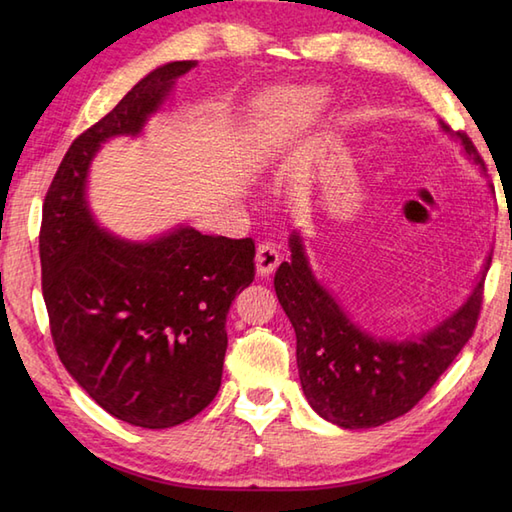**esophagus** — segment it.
<instances>
[{"label": "esophagus", "instance_id": "esophagus-1", "mask_svg": "<svg viewBox=\"0 0 512 512\" xmlns=\"http://www.w3.org/2000/svg\"><path fill=\"white\" fill-rule=\"evenodd\" d=\"M279 248L273 242H262L257 246V255H255V266H257V275L259 277H268L279 264Z\"/></svg>", "mask_w": 512, "mask_h": 512}]
</instances>
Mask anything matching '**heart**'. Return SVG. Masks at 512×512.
Instances as JSON below:
<instances>
[{
  "label": "heart",
  "instance_id": "b5f03b06",
  "mask_svg": "<svg viewBox=\"0 0 512 512\" xmlns=\"http://www.w3.org/2000/svg\"><path fill=\"white\" fill-rule=\"evenodd\" d=\"M321 99L317 94L312 92H297V94H290L288 96V107H290V114L295 116H308L312 107H319Z\"/></svg>",
  "mask_w": 512,
  "mask_h": 512
}]
</instances>
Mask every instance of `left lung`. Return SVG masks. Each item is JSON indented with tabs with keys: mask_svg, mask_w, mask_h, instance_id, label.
<instances>
[{
	"mask_svg": "<svg viewBox=\"0 0 512 512\" xmlns=\"http://www.w3.org/2000/svg\"><path fill=\"white\" fill-rule=\"evenodd\" d=\"M444 132H451L442 123ZM466 156L486 169L473 140L455 132ZM275 273V292L297 334V367L310 407L343 429H369L413 409L469 343L484 301V275L464 306L416 341H385L347 319L308 266L299 235ZM491 266L486 259L484 273Z\"/></svg>",
	"mask_w": 512,
	"mask_h": 512,
	"instance_id": "left-lung-1",
	"label": "left lung"
}]
</instances>
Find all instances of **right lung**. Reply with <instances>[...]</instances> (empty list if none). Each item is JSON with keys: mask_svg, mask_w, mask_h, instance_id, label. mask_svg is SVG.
Returning a JSON list of instances; mask_svg holds the SVG:
<instances>
[{"mask_svg": "<svg viewBox=\"0 0 512 512\" xmlns=\"http://www.w3.org/2000/svg\"><path fill=\"white\" fill-rule=\"evenodd\" d=\"M193 61L149 72L74 138L43 200L41 290L65 369L114 418L169 429L222 385L226 314L255 279V242L180 226L151 242L96 228L88 167L107 138L138 134Z\"/></svg>", "mask_w": 512, "mask_h": 512, "instance_id": "obj_1", "label": "right lung"}]
</instances>
